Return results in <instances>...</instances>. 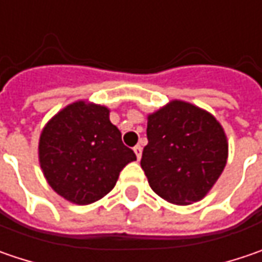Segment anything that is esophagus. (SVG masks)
Wrapping results in <instances>:
<instances>
[{
	"instance_id": "1",
	"label": "esophagus",
	"mask_w": 262,
	"mask_h": 262,
	"mask_svg": "<svg viewBox=\"0 0 262 262\" xmlns=\"http://www.w3.org/2000/svg\"><path fill=\"white\" fill-rule=\"evenodd\" d=\"M133 151L136 154V158L141 160V157H142V148H141V145H136V146L133 148Z\"/></svg>"
}]
</instances>
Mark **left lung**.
Here are the masks:
<instances>
[{"label": "left lung", "instance_id": "obj_1", "mask_svg": "<svg viewBox=\"0 0 262 262\" xmlns=\"http://www.w3.org/2000/svg\"><path fill=\"white\" fill-rule=\"evenodd\" d=\"M141 167L154 192L176 205L204 198L223 173L229 145L208 111L171 101L148 116Z\"/></svg>", "mask_w": 262, "mask_h": 262}]
</instances>
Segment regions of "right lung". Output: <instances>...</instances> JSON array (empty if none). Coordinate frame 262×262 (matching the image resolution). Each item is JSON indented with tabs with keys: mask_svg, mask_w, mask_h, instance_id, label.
I'll return each mask as SVG.
<instances>
[{
	"mask_svg": "<svg viewBox=\"0 0 262 262\" xmlns=\"http://www.w3.org/2000/svg\"><path fill=\"white\" fill-rule=\"evenodd\" d=\"M136 155L121 142L104 105L76 101L52 117L39 138V164L60 196L88 205L116 186Z\"/></svg>",
	"mask_w": 262,
	"mask_h": 262,
	"instance_id": "add662e5",
	"label": "right lung"
}]
</instances>
